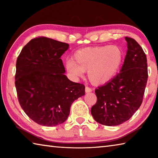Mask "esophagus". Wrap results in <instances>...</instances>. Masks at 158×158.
<instances>
[{
  "label": "esophagus",
  "mask_w": 158,
  "mask_h": 158,
  "mask_svg": "<svg viewBox=\"0 0 158 158\" xmlns=\"http://www.w3.org/2000/svg\"><path fill=\"white\" fill-rule=\"evenodd\" d=\"M92 89H90V88L88 87V86H85V93H90V92H92Z\"/></svg>",
  "instance_id": "obj_1"
}]
</instances>
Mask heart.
Returning a JSON list of instances; mask_svg holds the SVG:
<instances>
[{
  "mask_svg": "<svg viewBox=\"0 0 158 158\" xmlns=\"http://www.w3.org/2000/svg\"><path fill=\"white\" fill-rule=\"evenodd\" d=\"M123 53L116 45L87 47L78 50L74 60H68L65 68L74 78L84 76L88 71V77L95 85L105 84L116 75L121 65Z\"/></svg>",
  "mask_w": 158,
  "mask_h": 158,
  "instance_id": "obj_1",
  "label": "heart"
}]
</instances>
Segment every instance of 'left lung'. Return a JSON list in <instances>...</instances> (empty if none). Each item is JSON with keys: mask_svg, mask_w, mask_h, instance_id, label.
Listing matches in <instances>:
<instances>
[{"mask_svg": "<svg viewBox=\"0 0 158 158\" xmlns=\"http://www.w3.org/2000/svg\"><path fill=\"white\" fill-rule=\"evenodd\" d=\"M127 51L120 73L95 92L91 114L99 123L118 125L129 120L143 101L147 80L146 56L135 40L125 37Z\"/></svg>", "mask_w": 158, "mask_h": 158, "instance_id": "8db88e82", "label": "left lung"}]
</instances>
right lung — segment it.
<instances>
[{
	"instance_id": "1",
	"label": "right lung",
	"mask_w": 158,
	"mask_h": 158,
	"mask_svg": "<svg viewBox=\"0 0 158 158\" xmlns=\"http://www.w3.org/2000/svg\"><path fill=\"white\" fill-rule=\"evenodd\" d=\"M68 48L65 42L35 37L17 58L15 86L19 102L31 119L43 126L65 122L73 102L85 94L84 84L64 74L60 57Z\"/></svg>"
}]
</instances>
